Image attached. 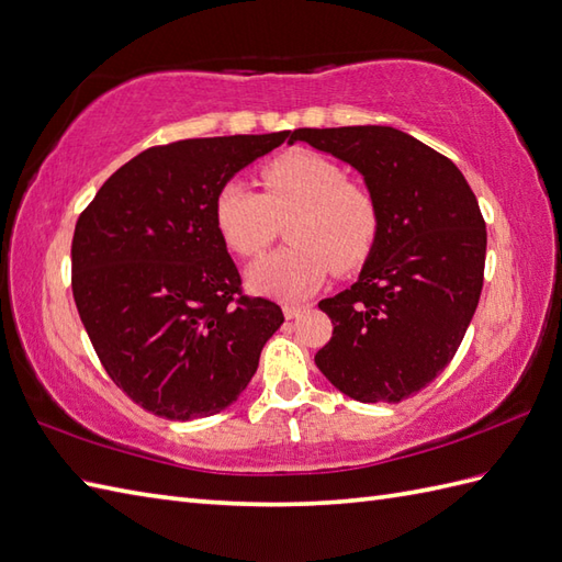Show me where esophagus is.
Instances as JSON below:
<instances>
[{
  "instance_id": "1",
  "label": "esophagus",
  "mask_w": 562,
  "mask_h": 562,
  "mask_svg": "<svg viewBox=\"0 0 562 562\" xmlns=\"http://www.w3.org/2000/svg\"><path fill=\"white\" fill-rule=\"evenodd\" d=\"M308 306H299V304H284V318L286 321H294V318H299V316H302V313L306 311Z\"/></svg>"
}]
</instances>
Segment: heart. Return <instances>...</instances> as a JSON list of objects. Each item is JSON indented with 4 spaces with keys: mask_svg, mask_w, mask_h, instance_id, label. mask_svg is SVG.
<instances>
[{
    "mask_svg": "<svg viewBox=\"0 0 562 562\" xmlns=\"http://www.w3.org/2000/svg\"><path fill=\"white\" fill-rule=\"evenodd\" d=\"M263 193L227 181L215 201V222L232 251L260 256L280 222L292 244L246 270L254 292L296 302L316 292L330 268L351 270L367 260L381 229L375 195L345 181L340 165L311 150H292L263 167Z\"/></svg>",
    "mask_w": 562,
    "mask_h": 562,
    "instance_id": "heart-1",
    "label": "heart"
}]
</instances>
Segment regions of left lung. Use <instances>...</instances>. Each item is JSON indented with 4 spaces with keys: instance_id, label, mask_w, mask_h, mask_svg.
<instances>
[{
    "instance_id": "1",
    "label": "left lung",
    "mask_w": 562,
    "mask_h": 562,
    "mask_svg": "<svg viewBox=\"0 0 562 562\" xmlns=\"http://www.w3.org/2000/svg\"><path fill=\"white\" fill-rule=\"evenodd\" d=\"M351 165L375 195L381 229L359 280L318 304L333 337L316 355L357 402H402L452 361L484 286L486 222L446 155L393 126L296 128L290 143Z\"/></svg>"
}]
</instances>
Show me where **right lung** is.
Listing matches in <instances>:
<instances>
[{
  "label": "right lung",
  "instance_id": "1",
  "mask_svg": "<svg viewBox=\"0 0 562 562\" xmlns=\"http://www.w3.org/2000/svg\"><path fill=\"white\" fill-rule=\"evenodd\" d=\"M290 132L189 138L148 148L104 181L76 222L71 290L116 387L172 422L237 400L282 308L241 294L215 222L227 181Z\"/></svg>",
  "mask_w": 562,
  "mask_h": 562
}]
</instances>
